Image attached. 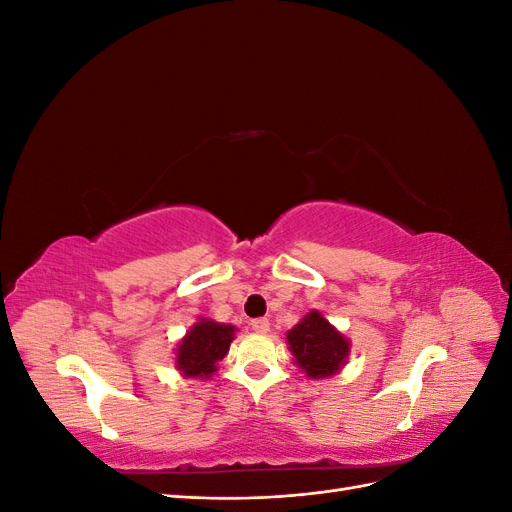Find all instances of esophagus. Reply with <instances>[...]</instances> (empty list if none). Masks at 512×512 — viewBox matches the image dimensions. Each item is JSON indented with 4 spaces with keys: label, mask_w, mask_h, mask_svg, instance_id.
<instances>
[{
    "label": "esophagus",
    "mask_w": 512,
    "mask_h": 512,
    "mask_svg": "<svg viewBox=\"0 0 512 512\" xmlns=\"http://www.w3.org/2000/svg\"><path fill=\"white\" fill-rule=\"evenodd\" d=\"M252 329L256 333H267L269 331V320L267 318H254L252 320Z\"/></svg>",
    "instance_id": "obj_1"
}]
</instances>
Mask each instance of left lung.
<instances>
[{"mask_svg": "<svg viewBox=\"0 0 512 512\" xmlns=\"http://www.w3.org/2000/svg\"><path fill=\"white\" fill-rule=\"evenodd\" d=\"M286 337L297 365L309 378L333 376L348 359V339L318 312H309Z\"/></svg>", "mask_w": 512, "mask_h": 512, "instance_id": "left-lung-1", "label": "left lung"}]
</instances>
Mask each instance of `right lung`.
Masks as SVG:
<instances>
[{"instance_id":"obj_1","label":"right lung","mask_w":512,"mask_h":512,"mask_svg":"<svg viewBox=\"0 0 512 512\" xmlns=\"http://www.w3.org/2000/svg\"><path fill=\"white\" fill-rule=\"evenodd\" d=\"M235 327L213 320H200L183 337L177 350V367L190 378H209L215 371V363L222 361Z\"/></svg>"}]
</instances>
